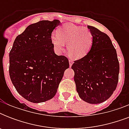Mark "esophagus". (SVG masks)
Instances as JSON below:
<instances>
[{
  "label": "esophagus",
  "mask_w": 129,
  "mask_h": 129,
  "mask_svg": "<svg viewBox=\"0 0 129 129\" xmlns=\"http://www.w3.org/2000/svg\"><path fill=\"white\" fill-rule=\"evenodd\" d=\"M69 63H70V67H71L73 64V61L70 60H70H69Z\"/></svg>",
  "instance_id": "1"
}]
</instances>
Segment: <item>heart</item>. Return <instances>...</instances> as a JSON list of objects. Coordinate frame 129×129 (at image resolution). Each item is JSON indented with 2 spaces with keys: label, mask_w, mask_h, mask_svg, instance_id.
Here are the masks:
<instances>
[{
  "label": "heart",
  "mask_w": 129,
  "mask_h": 129,
  "mask_svg": "<svg viewBox=\"0 0 129 129\" xmlns=\"http://www.w3.org/2000/svg\"><path fill=\"white\" fill-rule=\"evenodd\" d=\"M51 41L57 51L64 49L68 43L69 55L74 59L84 57L92 43V34L88 28H83L73 24H66L57 31V35H51Z\"/></svg>",
  "instance_id": "obj_1"
}]
</instances>
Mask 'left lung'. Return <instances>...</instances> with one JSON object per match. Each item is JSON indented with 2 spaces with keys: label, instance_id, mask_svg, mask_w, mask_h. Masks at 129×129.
I'll use <instances>...</instances> for the list:
<instances>
[{
  "label": "left lung",
  "instance_id": "1",
  "mask_svg": "<svg viewBox=\"0 0 129 129\" xmlns=\"http://www.w3.org/2000/svg\"><path fill=\"white\" fill-rule=\"evenodd\" d=\"M92 34V45L84 57L72 66L80 98L90 104L106 101L116 90L119 62L110 37L96 27L88 25Z\"/></svg>",
  "mask_w": 129,
  "mask_h": 129
}]
</instances>
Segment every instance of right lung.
Listing matches in <instances>:
<instances>
[{
  "label": "right lung",
  "mask_w": 129,
  "mask_h": 129,
  "mask_svg": "<svg viewBox=\"0 0 129 129\" xmlns=\"http://www.w3.org/2000/svg\"><path fill=\"white\" fill-rule=\"evenodd\" d=\"M60 21H40L18 35L9 53V76L21 96L40 103L54 97L65 70L66 57L55 53L51 33Z\"/></svg>",
  "instance_id": "right-lung-1"
}]
</instances>
